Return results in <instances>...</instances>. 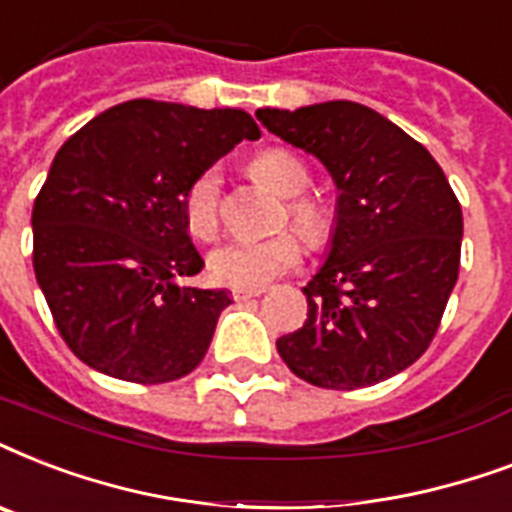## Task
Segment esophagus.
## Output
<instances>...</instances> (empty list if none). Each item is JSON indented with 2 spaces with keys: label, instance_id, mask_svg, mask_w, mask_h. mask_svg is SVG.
Returning a JSON list of instances; mask_svg holds the SVG:
<instances>
[{
  "label": "esophagus",
  "instance_id": "1",
  "mask_svg": "<svg viewBox=\"0 0 512 512\" xmlns=\"http://www.w3.org/2000/svg\"><path fill=\"white\" fill-rule=\"evenodd\" d=\"M260 292H263V289H233V300H236V303H247V300L257 297Z\"/></svg>",
  "mask_w": 512,
  "mask_h": 512
}]
</instances>
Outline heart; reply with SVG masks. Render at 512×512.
Returning a JSON list of instances; mask_svg holds the SVG:
<instances>
[{"label": "heart", "instance_id": "b5f03b06", "mask_svg": "<svg viewBox=\"0 0 512 512\" xmlns=\"http://www.w3.org/2000/svg\"><path fill=\"white\" fill-rule=\"evenodd\" d=\"M255 180L279 193L284 199H295L308 191L311 172L295 154L284 148H271L257 154L249 164ZM185 225L193 239L212 241L220 231V177L215 170L201 172L185 191L183 199ZM289 217L303 239L321 244L329 236L332 220L319 201L295 199L289 204ZM303 260V244L295 233H276L268 239H236L217 247L209 255V276L217 284L236 289H260L281 273L292 271Z\"/></svg>", "mask_w": 512, "mask_h": 512}]
</instances>
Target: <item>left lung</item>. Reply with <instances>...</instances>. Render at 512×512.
Masks as SVG:
<instances>
[{"label": "left lung", "mask_w": 512, "mask_h": 512, "mask_svg": "<svg viewBox=\"0 0 512 512\" xmlns=\"http://www.w3.org/2000/svg\"><path fill=\"white\" fill-rule=\"evenodd\" d=\"M284 143L337 185L324 263L305 284L308 319L276 340L300 380L366 388L404 372L436 335L460 273L462 209L428 148L350 100L260 108Z\"/></svg>", "instance_id": "1"}]
</instances>
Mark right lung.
Here are the masks:
<instances>
[{"label": "right lung", "mask_w": 512, "mask_h": 512, "mask_svg": "<svg viewBox=\"0 0 512 512\" xmlns=\"http://www.w3.org/2000/svg\"><path fill=\"white\" fill-rule=\"evenodd\" d=\"M260 138L241 108L127 100L63 143L34 201V273L60 337L116 380L172 382L201 364L225 289L185 287L204 260L188 185Z\"/></svg>", "instance_id": "right-lung-1"}]
</instances>
